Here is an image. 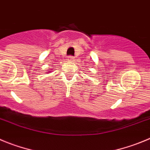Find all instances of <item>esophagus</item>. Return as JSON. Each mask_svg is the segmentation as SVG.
I'll return each instance as SVG.
<instances>
[{"mask_svg": "<svg viewBox=\"0 0 150 150\" xmlns=\"http://www.w3.org/2000/svg\"><path fill=\"white\" fill-rule=\"evenodd\" d=\"M68 61H75V58H74L73 56H72V55L68 56Z\"/></svg>", "mask_w": 150, "mask_h": 150, "instance_id": "1", "label": "esophagus"}]
</instances>
